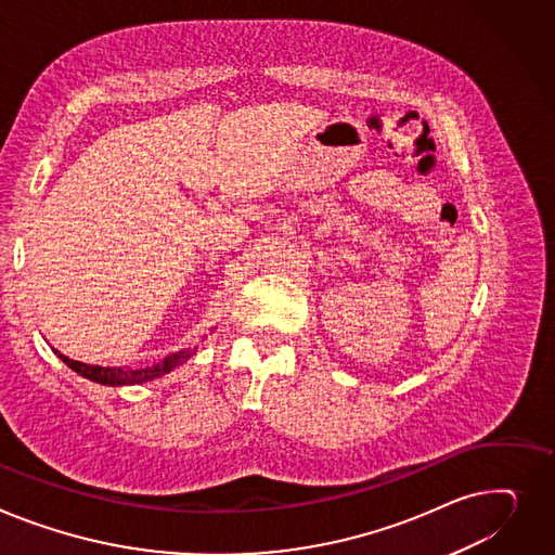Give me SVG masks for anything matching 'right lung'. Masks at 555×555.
Returning <instances> with one entry per match:
<instances>
[{"instance_id": "obj_1", "label": "right lung", "mask_w": 555, "mask_h": 555, "mask_svg": "<svg viewBox=\"0 0 555 555\" xmlns=\"http://www.w3.org/2000/svg\"><path fill=\"white\" fill-rule=\"evenodd\" d=\"M196 352V350H194ZM192 350H180L169 354L167 359H163L156 365L142 367V371H122V367H102V365H91V363H82V361H73L68 357H64L62 352L55 350V354L78 375L95 382V384H104V386H129V384H142L150 379H158L163 375H167L169 371H173L176 365H180L182 361H188L192 354Z\"/></svg>"}]
</instances>
